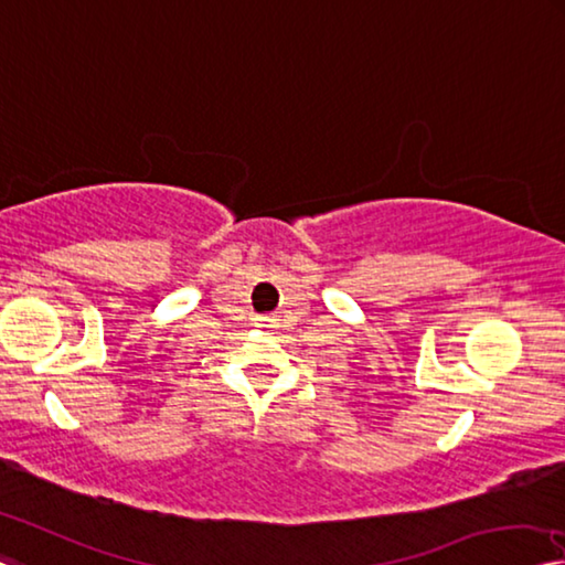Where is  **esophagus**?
Here are the masks:
<instances>
[{
  "label": "esophagus",
  "instance_id": "obj_1",
  "mask_svg": "<svg viewBox=\"0 0 565 565\" xmlns=\"http://www.w3.org/2000/svg\"><path fill=\"white\" fill-rule=\"evenodd\" d=\"M256 327H276V317L271 315H264V317H256Z\"/></svg>",
  "mask_w": 565,
  "mask_h": 565
}]
</instances>
